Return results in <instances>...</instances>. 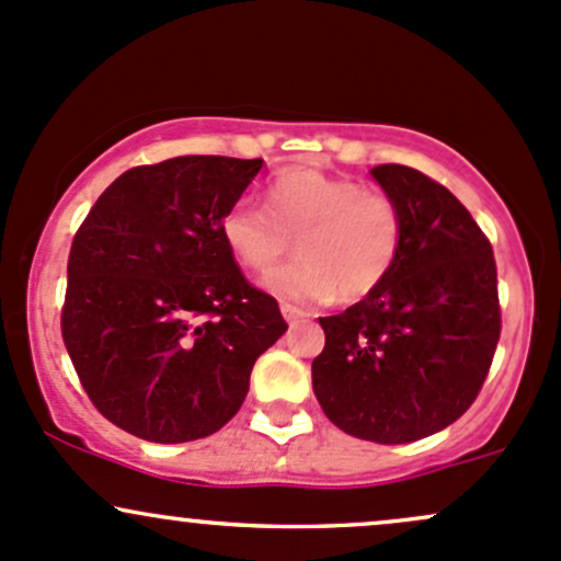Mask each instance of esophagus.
Returning a JSON list of instances; mask_svg holds the SVG:
<instances>
[{"mask_svg":"<svg viewBox=\"0 0 561 561\" xmlns=\"http://www.w3.org/2000/svg\"><path fill=\"white\" fill-rule=\"evenodd\" d=\"M280 312H283V318H286L288 323H297V321H305V318H312L310 310H305V307L291 305V302H283Z\"/></svg>","mask_w":561,"mask_h":561,"instance_id":"esophagus-1","label":"esophagus"}]
</instances>
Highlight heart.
Instances as JSON below:
<instances>
[{
    "mask_svg": "<svg viewBox=\"0 0 561 561\" xmlns=\"http://www.w3.org/2000/svg\"><path fill=\"white\" fill-rule=\"evenodd\" d=\"M264 207L234 203L221 216V240L251 273H267L291 251L299 256L275 270L267 288L286 299L358 302L375 294L399 264L407 216L390 192L351 176L288 168L264 190Z\"/></svg>",
    "mask_w": 561,
    "mask_h": 561,
    "instance_id": "b5f03b06",
    "label": "heart"
}]
</instances>
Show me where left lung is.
Masks as SVG:
<instances>
[{
	"mask_svg": "<svg viewBox=\"0 0 561 561\" xmlns=\"http://www.w3.org/2000/svg\"><path fill=\"white\" fill-rule=\"evenodd\" d=\"M401 203L407 240L390 278L340 316L312 360V390L340 431L409 444L468 412L500 340L492 243L444 184L414 168H371Z\"/></svg>",
	"mask_w": 561,
	"mask_h": 561,
	"instance_id": "8db88e82",
	"label": "left lung"
}]
</instances>
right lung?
Returning <instances> with one entry per match:
<instances>
[{"label":"right lung","mask_w":561,"mask_h":561,"mask_svg":"<svg viewBox=\"0 0 561 561\" xmlns=\"http://www.w3.org/2000/svg\"><path fill=\"white\" fill-rule=\"evenodd\" d=\"M259 168L219 154L136 165L71 240L64 345L93 407L144 442L225 427L256 358L288 329L221 240V216Z\"/></svg>","instance_id":"obj_1"}]
</instances>
